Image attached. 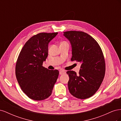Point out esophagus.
<instances>
[{"instance_id":"34e87169","label":"esophagus","mask_w":121,"mask_h":121,"mask_svg":"<svg viewBox=\"0 0 121 121\" xmlns=\"http://www.w3.org/2000/svg\"><path fill=\"white\" fill-rule=\"evenodd\" d=\"M65 73H66V72H65L64 71H63V70H60V75L65 74Z\"/></svg>"}]
</instances>
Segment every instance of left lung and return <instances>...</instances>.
Returning <instances> with one entry per match:
<instances>
[{
    "label": "left lung",
    "instance_id": "1",
    "mask_svg": "<svg viewBox=\"0 0 121 121\" xmlns=\"http://www.w3.org/2000/svg\"><path fill=\"white\" fill-rule=\"evenodd\" d=\"M64 35L72 46V61L81 63L78 75L73 71L67 72L70 93L79 99L89 98L96 93L105 75V64L103 53L97 41L82 31H69Z\"/></svg>",
    "mask_w": 121,
    "mask_h": 121
}]
</instances>
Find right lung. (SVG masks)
I'll return each mask as SVG.
<instances>
[{"mask_svg":"<svg viewBox=\"0 0 121 121\" xmlns=\"http://www.w3.org/2000/svg\"><path fill=\"white\" fill-rule=\"evenodd\" d=\"M57 32L40 33L25 43L18 56L16 76L22 90L32 99L42 100L51 95L58 78L57 69L42 66L48 56V43Z\"/></svg>","mask_w":121,"mask_h":121,"instance_id":"right-lung-1","label":"right lung"}]
</instances>
